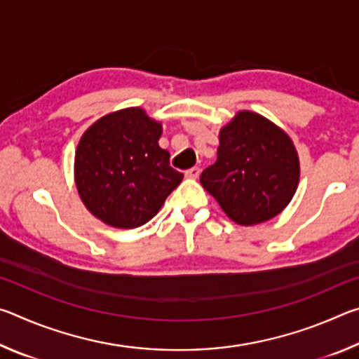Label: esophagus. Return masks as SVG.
<instances>
[{
  "label": "esophagus",
  "mask_w": 359,
  "mask_h": 359,
  "mask_svg": "<svg viewBox=\"0 0 359 359\" xmlns=\"http://www.w3.org/2000/svg\"><path fill=\"white\" fill-rule=\"evenodd\" d=\"M199 172H201V169H199L198 166L190 168V169H188V171H185V177H188V179H198L199 177Z\"/></svg>",
  "instance_id": "1"
}]
</instances>
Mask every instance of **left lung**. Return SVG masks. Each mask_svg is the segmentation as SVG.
Listing matches in <instances>:
<instances>
[{
  "label": "left lung",
  "instance_id": "obj_1",
  "mask_svg": "<svg viewBox=\"0 0 359 359\" xmlns=\"http://www.w3.org/2000/svg\"><path fill=\"white\" fill-rule=\"evenodd\" d=\"M199 180L231 220L248 226L287 208L299 182V160L278 126L258 114L239 112L220 131L217 161Z\"/></svg>",
  "mask_w": 359,
  "mask_h": 359
}]
</instances>
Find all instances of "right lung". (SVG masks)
<instances>
[{"label": "right lung", "instance_id": "1", "mask_svg": "<svg viewBox=\"0 0 359 359\" xmlns=\"http://www.w3.org/2000/svg\"><path fill=\"white\" fill-rule=\"evenodd\" d=\"M160 136L161 125L139 107L106 115L85 131L76 151V185L96 218L137 228L156 215L184 179L158 145Z\"/></svg>", "mask_w": 359, "mask_h": 359}]
</instances>
